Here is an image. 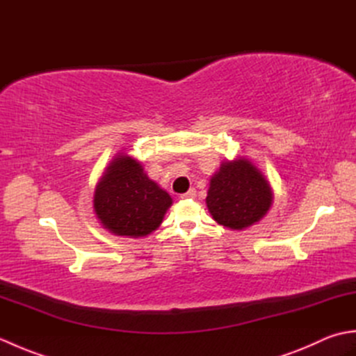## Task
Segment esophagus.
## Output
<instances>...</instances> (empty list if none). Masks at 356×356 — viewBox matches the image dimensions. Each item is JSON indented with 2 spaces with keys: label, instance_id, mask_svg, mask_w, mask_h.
Here are the masks:
<instances>
[{
  "label": "esophagus",
  "instance_id": "esophagus-1",
  "mask_svg": "<svg viewBox=\"0 0 356 356\" xmlns=\"http://www.w3.org/2000/svg\"><path fill=\"white\" fill-rule=\"evenodd\" d=\"M195 197V190H188L185 194L180 195V199H194Z\"/></svg>",
  "mask_w": 356,
  "mask_h": 356
}]
</instances>
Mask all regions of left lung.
Listing matches in <instances>:
<instances>
[{
	"label": "left lung",
	"mask_w": 356,
	"mask_h": 356,
	"mask_svg": "<svg viewBox=\"0 0 356 356\" xmlns=\"http://www.w3.org/2000/svg\"><path fill=\"white\" fill-rule=\"evenodd\" d=\"M272 202L274 191L269 180L246 156L225 159L211 176L207 207L223 228L241 231L259 223Z\"/></svg>",
	"instance_id": "obj_1"
}]
</instances>
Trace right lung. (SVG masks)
Here are the masks:
<instances>
[{
	"mask_svg": "<svg viewBox=\"0 0 356 356\" xmlns=\"http://www.w3.org/2000/svg\"><path fill=\"white\" fill-rule=\"evenodd\" d=\"M171 205V195L125 151L111 159L93 194L97 220L118 237H147L161 226Z\"/></svg>",
	"mask_w": 356,
	"mask_h": 356,
	"instance_id": "right-lung-1",
	"label": "right lung"
}]
</instances>
